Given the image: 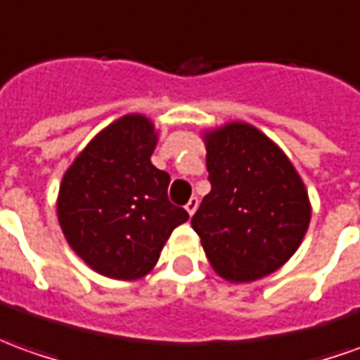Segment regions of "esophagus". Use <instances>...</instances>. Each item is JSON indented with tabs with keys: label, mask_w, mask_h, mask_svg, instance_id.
Masks as SVG:
<instances>
[{
	"label": "esophagus",
	"mask_w": 360,
	"mask_h": 360,
	"mask_svg": "<svg viewBox=\"0 0 360 360\" xmlns=\"http://www.w3.org/2000/svg\"><path fill=\"white\" fill-rule=\"evenodd\" d=\"M185 208H187L188 216L195 214V212H197V208H198V198L197 197L188 198V202H187V205H185Z\"/></svg>",
	"instance_id": "1"
}]
</instances>
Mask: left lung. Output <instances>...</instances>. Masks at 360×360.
I'll return each mask as SVG.
<instances>
[{
    "label": "left lung",
    "mask_w": 360,
    "mask_h": 360,
    "mask_svg": "<svg viewBox=\"0 0 360 360\" xmlns=\"http://www.w3.org/2000/svg\"><path fill=\"white\" fill-rule=\"evenodd\" d=\"M210 193L193 216L208 263L230 283L275 273L300 248L311 218L302 177L278 146L248 122L206 130Z\"/></svg>",
    "instance_id": "left-lung-1"
}]
</instances>
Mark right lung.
Listing matches in <instances>:
<instances>
[{
  "label": "right lung",
  "mask_w": 360,
  "mask_h": 360,
  "mask_svg": "<svg viewBox=\"0 0 360 360\" xmlns=\"http://www.w3.org/2000/svg\"><path fill=\"white\" fill-rule=\"evenodd\" d=\"M158 132L144 115L103 128L60 183L56 212L70 248L99 275L136 281L148 275L185 208L167 198L169 175L152 163Z\"/></svg>",
  "instance_id": "add662e5"
}]
</instances>
